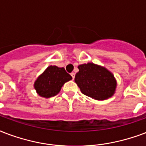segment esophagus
Instances as JSON below:
<instances>
[{
    "label": "esophagus",
    "instance_id": "1",
    "mask_svg": "<svg viewBox=\"0 0 146 146\" xmlns=\"http://www.w3.org/2000/svg\"><path fill=\"white\" fill-rule=\"evenodd\" d=\"M71 76H72V77H73V79H74V78H75V73H71Z\"/></svg>",
    "mask_w": 146,
    "mask_h": 146
}]
</instances>
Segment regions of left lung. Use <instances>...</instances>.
<instances>
[{"label": "left lung", "mask_w": 146, "mask_h": 146, "mask_svg": "<svg viewBox=\"0 0 146 146\" xmlns=\"http://www.w3.org/2000/svg\"><path fill=\"white\" fill-rule=\"evenodd\" d=\"M75 83L84 95L96 100L112 97L115 92L117 82L109 70L93 63L78 66Z\"/></svg>", "instance_id": "1"}]
</instances>
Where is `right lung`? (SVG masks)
I'll use <instances>...</instances> for the list:
<instances>
[{
  "instance_id": "1",
  "label": "right lung",
  "mask_w": 146,
  "mask_h": 146,
  "mask_svg": "<svg viewBox=\"0 0 146 146\" xmlns=\"http://www.w3.org/2000/svg\"><path fill=\"white\" fill-rule=\"evenodd\" d=\"M72 80L63 67L49 66L36 79L33 86L36 93L43 98H50L57 95L63 84Z\"/></svg>"
}]
</instances>
